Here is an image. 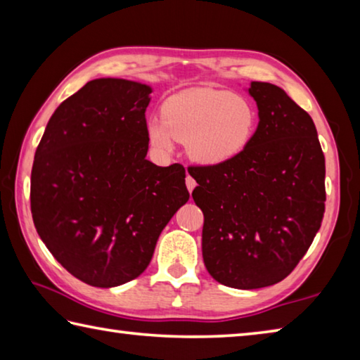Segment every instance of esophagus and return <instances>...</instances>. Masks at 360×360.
I'll list each match as a JSON object with an SVG mask.
<instances>
[{
    "label": "esophagus",
    "mask_w": 360,
    "mask_h": 360,
    "mask_svg": "<svg viewBox=\"0 0 360 360\" xmlns=\"http://www.w3.org/2000/svg\"><path fill=\"white\" fill-rule=\"evenodd\" d=\"M186 186H187V188H188V192H192L193 188H195V186H197V182H195V179L192 178L191 174H187V178H186Z\"/></svg>",
    "instance_id": "34e87169"
}]
</instances>
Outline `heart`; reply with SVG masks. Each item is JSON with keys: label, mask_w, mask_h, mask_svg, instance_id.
I'll list each match as a JSON object with an SVG mask.
<instances>
[{"label": "heart", "mask_w": 360, "mask_h": 360, "mask_svg": "<svg viewBox=\"0 0 360 360\" xmlns=\"http://www.w3.org/2000/svg\"><path fill=\"white\" fill-rule=\"evenodd\" d=\"M257 129L251 101L229 90L193 87L162 105V120L150 119L146 133L152 148L168 154L174 139L184 143L191 160L203 167L227 163L246 150Z\"/></svg>", "instance_id": "heart-1"}]
</instances>
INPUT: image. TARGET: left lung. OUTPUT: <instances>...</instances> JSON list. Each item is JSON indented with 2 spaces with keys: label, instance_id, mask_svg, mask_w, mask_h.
Instances as JSON below:
<instances>
[{
  "label": "left lung",
  "instance_id": "1",
  "mask_svg": "<svg viewBox=\"0 0 360 360\" xmlns=\"http://www.w3.org/2000/svg\"><path fill=\"white\" fill-rule=\"evenodd\" d=\"M246 90L259 109L251 144L188 173L205 216L206 270L229 288L259 289L283 281L311 246L326 211V158L313 119L281 87Z\"/></svg>",
  "mask_w": 360,
  "mask_h": 360
}]
</instances>
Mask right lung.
Segmentation results:
<instances>
[{
	"label": "right lung",
	"mask_w": 360,
	"mask_h": 360,
	"mask_svg": "<svg viewBox=\"0 0 360 360\" xmlns=\"http://www.w3.org/2000/svg\"><path fill=\"white\" fill-rule=\"evenodd\" d=\"M150 94L143 82L94 79L56 109L36 149V231L62 266L95 288L141 275L188 200L184 168L146 158Z\"/></svg>",
	"instance_id": "1"
}]
</instances>
